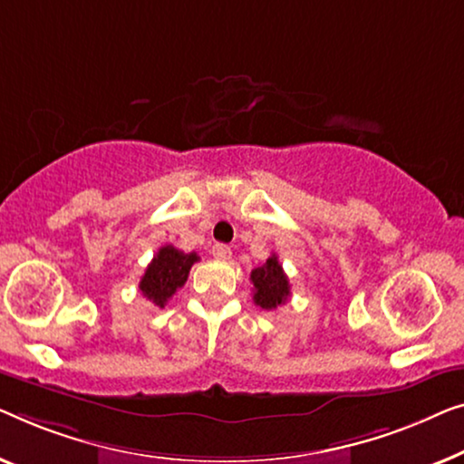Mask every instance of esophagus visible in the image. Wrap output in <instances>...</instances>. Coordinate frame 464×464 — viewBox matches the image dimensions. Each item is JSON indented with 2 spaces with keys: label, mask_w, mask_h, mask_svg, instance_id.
<instances>
[{
  "label": "esophagus",
  "mask_w": 464,
  "mask_h": 464,
  "mask_svg": "<svg viewBox=\"0 0 464 464\" xmlns=\"http://www.w3.org/2000/svg\"><path fill=\"white\" fill-rule=\"evenodd\" d=\"M212 256L217 260H229L231 258V247L225 246V244L212 246Z\"/></svg>",
  "instance_id": "1"
}]
</instances>
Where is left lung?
<instances>
[{
  "mask_svg": "<svg viewBox=\"0 0 464 464\" xmlns=\"http://www.w3.org/2000/svg\"><path fill=\"white\" fill-rule=\"evenodd\" d=\"M250 282L254 285V303L265 311L277 309L290 296L288 276L279 265L277 254H271L263 265L252 269Z\"/></svg>",
  "mask_w": 464,
  "mask_h": 464,
  "instance_id": "1",
  "label": "left lung"
}]
</instances>
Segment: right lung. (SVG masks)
Segmentation results:
<instances>
[{"label":"right lung","instance_id":"obj_1","mask_svg":"<svg viewBox=\"0 0 464 464\" xmlns=\"http://www.w3.org/2000/svg\"><path fill=\"white\" fill-rule=\"evenodd\" d=\"M199 256L195 252L185 254L174 246L160 247L151 263L145 269V276L140 277L139 288L142 296L164 309L169 298L185 285L188 271L198 263Z\"/></svg>","mask_w":464,"mask_h":464}]
</instances>
